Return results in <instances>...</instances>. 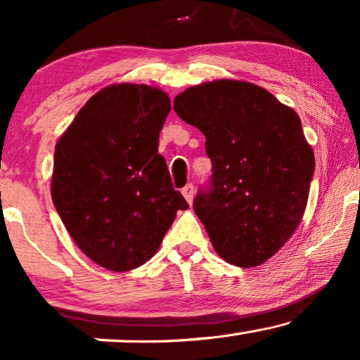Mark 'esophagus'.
<instances>
[{"label":"esophagus","mask_w":360,"mask_h":360,"mask_svg":"<svg viewBox=\"0 0 360 360\" xmlns=\"http://www.w3.org/2000/svg\"><path fill=\"white\" fill-rule=\"evenodd\" d=\"M181 195H184L185 200L188 201V203L191 205V201H193V195H195V186L191 185V184L185 185L184 188H181Z\"/></svg>","instance_id":"esophagus-1"}]
</instances>
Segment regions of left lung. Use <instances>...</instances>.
Listing matches in <instances>:
<instances>
[{
  "label": "left lung",
  "mask_w": 360,
  "mask_h": 360,
  "mask_svg": "<svg viewBox=\"0 0 360 360\" xmlns=\"http://www.w3.org/2000/svg\"><path fill=\"white\" fill-rule=\"evenodd\" d=\"M174 110L206 137L213 174L193 210L214 250L236 267L264 264L308 203L314 154L298 115L265 88L226 78L186 88Z\"/></svg>",
  "instance_id": "1"
}]
</instances>
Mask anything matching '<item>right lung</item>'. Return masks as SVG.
<instances>
[{"label":"right lung","mask_w":360,"mask_h":360,"mask_svg":"<svg viewBox=\"0 0 360 360\" xmlns=\"http://www.w3.org/2000/svg\"><path fill=\"white\" fill-rule=\"evenodd\" d=\"M170 112L160 88L120 83L85 103L57 141L52 201L75 244L115 272L154 257L179 210L159 134Z\"/></svg>","instance_id":"add662e5"}]
</instances>
